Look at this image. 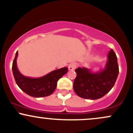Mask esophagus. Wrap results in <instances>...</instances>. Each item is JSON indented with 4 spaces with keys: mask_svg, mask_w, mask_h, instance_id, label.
Segmentation results:
<instances>
[{
    "mask_svg": "<svg viewBox=\"0 0 133 133\" xmlns=\"http://www.w3.org/2000/svg\"><path fill=\"white\" fill-rule=\"evenodd\" d=\"M76 68V64L75 62H72L68 66V69L69 71H74Z\"/></svg>",
    "mask_w": 133,
    "mask_h": 133,
    "instance_id": "obj_1",
    "label": "esophagus"
}]
</instances>
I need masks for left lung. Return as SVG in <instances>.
<instances>
[{
  "mask_svg": "<svg viewBox=\"0 0 133 133\" xmlns=\"http://www.w3.org/2000/svg\"><path fill=\"white\" fill-rule=\"evenodd\" d=\"M76 79L73 88L77 96L87 99L101 98L113 88L119 74L116 55L112 49L108 54V61L105 68L99 71L92 72L85 68L75 70Z\"/></svg>",
  "mask_w": 133,
  "mask_h": 133,
  "instance_id": "1",
  "label": "left lung"
}]
</instances>
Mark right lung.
I'll return each mask as SVG.
<instances>
[{
  "label": "right lung",
  "instance_id": "add662e5",
  "mask_svg": "<svg viewBox=\"0 0 133 133\" xmlns=\"http://www.w3.org/2000/svg\"><path fill=\"white\" fill-rule=\"evenodd\" d=\"M18 51L12 63V72L16 84L19 88L30 96L42 97L49 96L54 92L58 80L68 71L67 67L50 72L46 75L37 78L26 77L22 75L17 66Z\"/></svg>",
  "mask_w": 133,
  "mask_h": 133
}]
</instances>
